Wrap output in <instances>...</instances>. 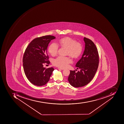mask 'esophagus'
I'll return each mask as SVG.
<instances>
[{
  "instance_id": "1",
  "label": "esophagus",
  "mask_w": 124,
  "mask_h": 124,
  "mask_svg": "<svg viewBox=\"0 0 124 124\" xmlns=\"http://www.w3.org/2000/svg\"><path fill=\"white\" fill-rule=\"evenodd\" d=\"M58 69H59V70H64V69L62 68H58Z\"/></svg>"
}]
</instances>
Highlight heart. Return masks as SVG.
<instances>
[{
    "mask_svg": "<svg viewBox=\"0 0 124 124\" xmlns=\"http://www.w3.org/2000/svg\"><path fill=\"white\" fill-rule=\"evenodd\" d=\"M58 45L67 49V54L73 58L78 57L82 52L83 46L82 44L77 42L76 40L69 37H66L60 39ZM58 46L55 43L51 44L48 48V51L52 56L57 54ZM72 62V60L68 56H58L53 60L54 66L60 68H65Z\"/></svg>",
    "mask_w": 124,
    "mask_h": 124,
    "instance_id": "b5f03b06",
    "label": "heart"
}]
</instances>
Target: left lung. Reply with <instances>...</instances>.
Masks as SVG:
<instances>
[{
  "instance_id": "left-lung-1",
  "label": "left lung",
  "mask_w": 124,
  "mask_h": 124,
  "mask_svg": "<svg viewBox=\"0 0 124 124\" xmlns=\"http://www.w3.org/2000/svg\"><path fill=\"white\" fill-rule=\"evenodd\" d=\"M85 47L82 57L77 62L76 67L79 71L70 70L68 80L74 87H83L91 82L98 68L99 54L94 43L89 39L84 37Z\"/></svg>"
}]
</instances>
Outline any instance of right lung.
<instances>
[{"instance_id":"obj_1","label":"right lung","mask_w":124,"mask_h":124,"mask_svg":"<svg viewBox=\"0 0 124 124\" xmlns=\"http://www.w3.org/2000/svg\"><path fill=\"white\" fill-rule=\"evenodd\" d=\"M55 37L46 35L34 39L25 50L23 55V68L27 78L34 85H45L49 80L54 68H44L43 64H49L47 47Z\"/></svg>"}]
</instances>
